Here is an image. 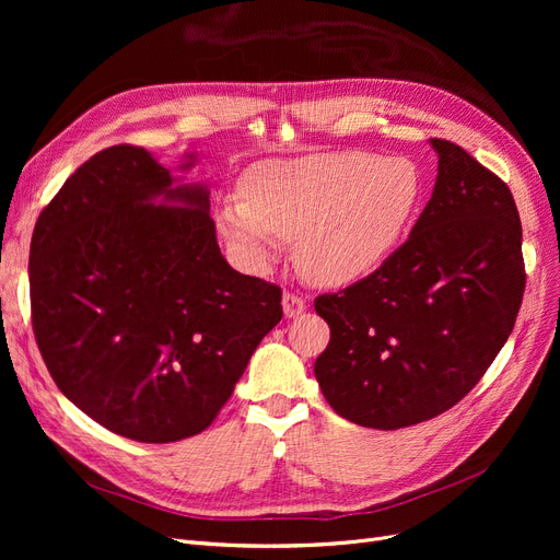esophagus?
<instances>
[{
    "label": "esophagus",
    "instance_id": "34e87169",
    "mask_svg": "<svg viewBox=\"0 0 560 560\" xmlns=\"http://www.w3.org/2000/svg\"><path fill=\"white\" fill-rule=\"evenodd\" d=\"M304 311H306V300L302 295H298V292L285 290L283 292V313H285V317H295Z\"/></svg>",
    "mask_w": 560,
    "mask_h": 560
}]
</instances>
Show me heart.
Listing matches in <instances>:
<instances>
[{
  "mask_svg": "<svg viewBox=\"0 0 560 560\" xmlns=\"http://www.w3.org/2000/svg\"><path fill=\"white\" fill-rule=\"evenodd\" d=\"M241 192L218 206L215 222L247 268H268L288 238L306 279L340 285L399 247L422 209L424 179L404 156L319 152L252 165Z\"/></svg>",
  "mask_w": 560,
  "mask_h": 560,
  "instance_id": "obj_1",
  "label": "heart"
}]
</instances>
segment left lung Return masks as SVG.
<instances>
[{"instance_id":"8db88e82","label":"left lung","mask_w":560,"mask_h":560,"mask_svg":"<svg viewBox=\"0 0 560 560\" xmlns=\"http://www.w3.org/2000/svg\"><path fill=\"white\" fill-rule=\"evenodd\" d=\"M438 179L408 241L365 279L315 298L331 340L315 378L336 413L401 429L456 406L515 327L526 270L504 179L431 138Z\"/></svg>"}]
</instances>
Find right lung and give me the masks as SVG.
Masks as SVG:
<instances>
[{
	"label": "right lung",
	"mask_w": 560,
	"mask_h": 560,
	"mask_svg": "<svg viewBox=\"0 0 560 560\" xmlns=\"http://www.w3.org/2000/svg\"><path fill=\"white\" fill-rule=\"evenodd\" d=\"M136 144L88 159L38 215L28 249L43 361L88 418L176 443L218 418L279 319L281 288L222 258L203 188H170ZM163 194L167 205H150Z\"/></svg>",
	"instance_id": "add662e5"
}]
</instances>
